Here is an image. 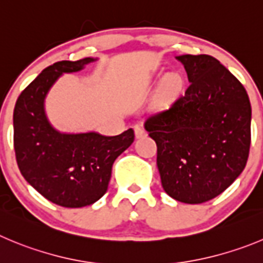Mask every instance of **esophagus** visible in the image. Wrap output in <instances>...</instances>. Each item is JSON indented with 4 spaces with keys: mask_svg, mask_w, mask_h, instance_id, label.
Returning <instances> with one entry per match:
<instances>
[{
    "mask_svg": "<svg viewBox=\"0 0 263 263\" xmlns=\"http://www.w3.org/2000/svg\"><path fill=\"white\" fill-rule=\"evenodd\" d=\"M135 136H136V139H141V137L146 136V131L144 129L143 126L135 127Z\"/></svg>",
    "mask_w": 263,
    "mask_h": 263,
    "instance_id": "obj_1",
    "label": "esophagus"
}]
</instances>
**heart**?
Returning <instances> with one entry per match:
<instances>
[{
  "label": "heart",
  "mask_w": 263,
  "mask_h": 263,
  "mask_svg": "<svg viewBox=\"0 0 263 263\" xmlns=\"http://www.w3.org/2000/svg\"><path fill=\"white\" fill-rule=\"evenodd\" d=\"M181 85H183V78L176 72H170L163 76L159 84V96L162 98H173L180 92Z\"/></svg>",
  "instance_id": "b5f03b06"
}]
</instances>
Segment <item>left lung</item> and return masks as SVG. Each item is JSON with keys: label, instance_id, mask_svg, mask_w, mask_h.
Masks as SVG:
<instances>
[{"label": "left lung", "instance_id": "obj_1", "mask_svg": "<svg viewBox=\"0 0 263 263\" xmlns=\"http://www.w3.org/2000/svg\"><path fill=\"white\" fill-rule=\"evenodd\" d=\"M190 87L167 110L149 117L162 187L184 203H202L242 173L250 146L252 106L241 83L212 55L175 57Z\"/></svg>", "mask_w": 263, "mask_h": 263}]
</instances>
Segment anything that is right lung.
<instances>
[{
  "label": "right lung",
  "mask_w": 263,
  "mask_h": 263,
  "mask_svg": "<svg viewBox=\"0 0 263 263\" xmlns=\"http://www.w3.org/2000/svg\"><path fill=\"white\" fill-rule=\"evenodd\" d=\"M96 61H61L44 68L14 109V149L21 174L46 200L63 208L100 200L109 187L112 163L135 139L131 128L105 136L96 131L62 132L50 123L45 98L51 87L63 73L79 72Z\"/></svg>",
  "instance_id": "obj_1"
}]
</instances>
